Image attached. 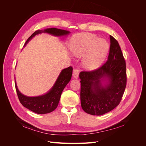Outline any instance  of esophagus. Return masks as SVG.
Returning a JSON list of instances; mask_svg holds the SVG:
<instances>
[{
    "label": "esophagus",
    "instance_id": "34e87169",
    "mask_svg": "<svg viewBox=\"0 0 146 146\" xmlns=\"http://www.w3.org/2000/svg\"><path fill=\"white\" fill-rule=\"evenodd\" d=\"M78 74H79V71L77 69H74L73 71L72 74V77L74 78H77L78 77Z\"/></svg>",
    "mask_w": 146,
    "mask_h": 146
}]
</instances>
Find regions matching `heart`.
<instances>
[{
    "label": "heart",
    "mask_w": 146,
    "mask_h": 146,
    "mask_svg": "<svg viewBox=\"0 0 146 146\" xmlns=\"http://www.w3.org/2000/svg\"><path fill=\"white\" fill-rule=\"evenodd\" d=\"M69 48L76 56L82 57V65L87 70H94L102 64L109 51V44L96 35L82 33L70 39Z\"/></svg>",
    "instance_id": "heart-1"
}]
</instances>
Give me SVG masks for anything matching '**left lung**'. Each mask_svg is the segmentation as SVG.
Here are the masks:
<instances>
[{
  "mask_svg": "<svg viewBox=\"0 0 146 146\" xmlns=\"http://www.w3.org/2000/svg\"><path fill=\"white\" fill-rule=\"evenodd\" d=\"M108 60L100 68L81 72L80 100L83 111L100 116L115 108L120 103L126 83V64L118 42L110 36Z\"/></svg>",
  "mask_w": 146,
  "mask_h": 146,
  "instance_id": "1",
  "label": "left lung"
}]
</instances>
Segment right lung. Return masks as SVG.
Returning <instances> with one entry per match:
<instances>
[{"mask_svg":"<svg viewBox=\"0 0 146 146\" xmlns=\"http://www.w3.org/2000/svg\"><path fill=\"white\" fill-rule=\"evenodd\" d=\"M42 33L50 34L56 37H61L68 36L70 32L68 30L56 28H49L36 30L26 41L24 47L27 45L31 39L36 35ZM72 74V68L71 66L63 69L50 90L42 95L34 97L27 96L22 94L18 90L15 77V87L20 102L24 107L37 114H43L53 111L58 106L61 93L65 86L67 85V84L71 79Z\"/></svg>","mask_w":146,"mask_h":146,"instance_id":"add662e5","label":"right lung"}]
</instances>
